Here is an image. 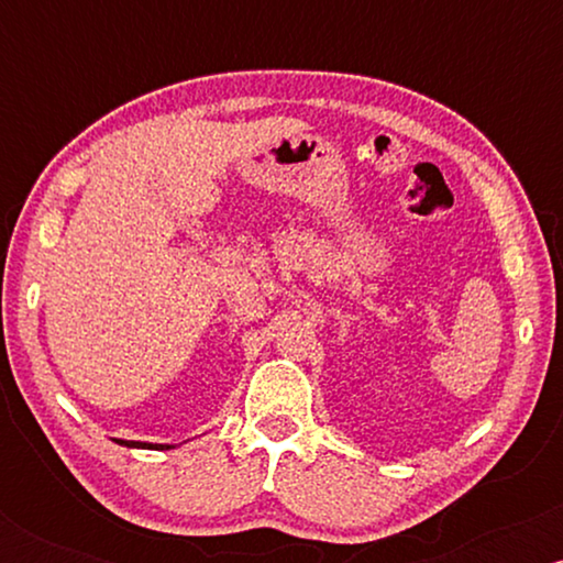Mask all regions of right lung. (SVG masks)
<instances>
[{"mask_svg": "<svg viewBox=\"0 0 563 563\" xmlns=\"http://www.w3.org/2000/svg\"><path fill=\"white\" fill-rule=\"evenodd\" d=\"M119 444H124V448H132V450H172L174 444H153V442H134V439H115Z\"/></svg>", "mask_w": 563, "mask_h": 563, "instance_id": "obj_1", "label": "right lung"}]
</instances>
